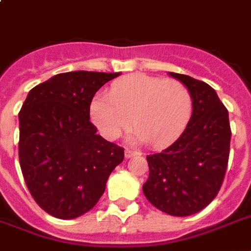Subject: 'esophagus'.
Segmentation results:
<instances>
[{"instance_id":"34e87169","label":"esophagus","mask_w":251,"mask_h":251,"mask_svg":"<svg viewBox=\"0 0 251 251\" xmlns=\"http://www.w3.org/2000/svg\"><path fill=\"white\" fill-rule=\"evenodd\" d=\"M137 155H141V152H138V151H135V150H130V149L125 150L126 157H133V156H137Z\"/></svg>"}]
</instances>
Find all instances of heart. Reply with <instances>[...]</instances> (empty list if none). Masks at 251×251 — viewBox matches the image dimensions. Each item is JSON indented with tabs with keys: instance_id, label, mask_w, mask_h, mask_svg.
I'll list each match as a JSON object with an SVG mask.
<instances>
[{
	"instance_id": "obj_1",
	"label": "heart",
	"mask_w": 251,
	"mask_h": 251,
	"mask_svg": "<svg viewBox=\"0 0 251 251\" xmlns=\"http://www.w3.org/2000/svg\"><path fill=\"white\" fill-rule=\"evenodd\" d=\"M193 98L182 82L146 74H133L110 87L109 99L96 96L91 117L108 139L129 129L133 139L164 146L182 133L190 120Z\"/></svg>"
}]
</instances>
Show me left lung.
Masks as SVG:
<instances>
[{
  "label": "left lung",
  "instance_id": "obj_1",
  "mask_svg": "<svg viewBox=\"0 0 251 251\" xmlns=\"http://www.w3.org/2000/svg\"><path fill=\"white\" fill-rule=\"evenodd\" d=\"M190 90L193 113L186 129L169 147L147 155L146 198L172 216H189L208 206L224 181L230 147L228 110L202 80L171 73Z\"/></svg>",
  "mask_w": 251,
  "mask_h": 251
}]
</instances>
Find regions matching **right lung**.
<instances>
[{
	"label": "right lung",
	"mask_w": 251,
	"mask_h": 251,
	"mask_svg": "<svg viewBox=\"0 0 251 251\" xmlns=\"http://www.w3.org/2000/svg\"><path fill=\"white\" fill-rule=\"evenodd\" d=\"M118 73L70 72L37 84L19 112V164L39 206L74 219L99 202L124 149L96 134L90 105Z\"/></svg>",
	"instance_id": "right-lung-1"
}]
</instances>
